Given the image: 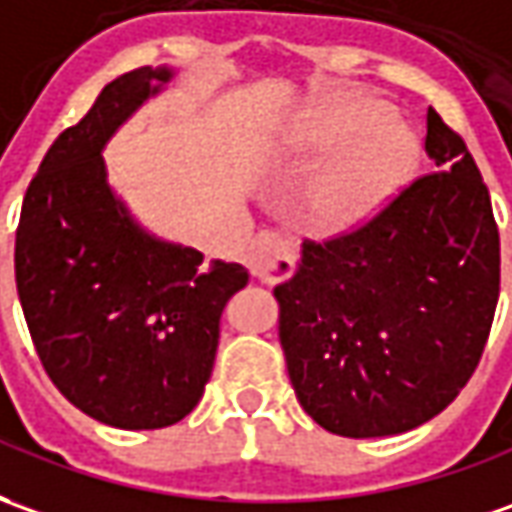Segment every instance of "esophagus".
Returning <instances> with one entry per match:
<instances>
[{
	"label": "esophagus",
	"instance_id": "esophagus-1",
	"mask_svg": "<svg viewBox=\"0 0 512 512\" xmlns=\"http://www.w3.org/2000/svg\"><path fill=\"white\" fill-rule=\"evenodd\" d=\"M295 267V253H292L290 242H284L281 236L273 231H262L253 239L248 256L250 276L262 284H276L281 278H287Z\"/></svg>",
	"mask_w": 512,
	"mask_h": 512
}]
</instances>
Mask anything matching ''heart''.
I'll list each match as a JSON object with an SVG mask.
<instances>
[{
    "instance_id": "1",
    "label": "heart",
    "mask_w": 512,
    "mask_h": 512,
    "mask_svg": "<svg viewBox=\"0 0 512 512\" xmlns=\"http://www.w3.org/2000/svg\"><path fill=\"white\" fill-rule=\"evenodd\" d=\"M390 105L348 94L301 116L287 147L309 158L334 159L309 186V211L326 231H354L387 209L418 167V139Z\"/></svg>"
}]
</instances>
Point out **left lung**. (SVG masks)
Returning a JSON list of instances; mask_svg holds the SVG:
<instances>
[{
    "label": "left lung",
    "mask_w": 512,
    "mask_h": 512,
    "mask_svg": "<svg viewBox=\"0 0 512 512\" xmlns=\"http://www.w3.org/2000/svg\"><path fill=\"white\" fill-rule=\"evenodd\" d=\"M443 172L354 234L303 242L276 284L278 340L306 415L343 438H387L449 407L477 368L499 301V228L465 142L426 111Z\"/></svg>",
    "instance_id": "left-lung-1"
}]
</instances>
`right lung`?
Listing matches in <instances>:
<instances>
[{"instance_id": "right-lung-1", "label": "right lung", "mask_w": 512, "mask_h": 512, "mask_svg": "<svg viewBox=\"0 0 512 512\" xmlns=\"http://www.w3.org/2000/svg\"><path fill=\"white\" fill-rule=\"evenodd\" d=\"M178 69L142 66L102 88L49 147L16 231V290L49 379L116 429H161L195 410L220 315L248 284L236 262L147 231L108 183L102 150Z\"/></svg>"}]
</instances>
